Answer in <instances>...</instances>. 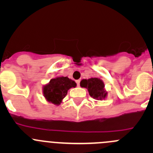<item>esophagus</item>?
I'll use <instances>...</instances> for the list:
<instances>
[{
  "instance_id": "obj_1",
  "label": "esophagus",
  "mask_w": 153,
  "mask_h": 153,
  "mask_svg": "<svg viewBox=\"0 0 153 153\" xmlns=\"http://www.w3.org/2000/svg\"><path fill=\"white\" fill-rule=\"evenodd\" d=\"M80 82H81V80H77V81H76V84L78 86H80Z\"/></svg>"
}]
</instances>
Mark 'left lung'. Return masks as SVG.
Returning a JSON list of instances; mask_svg holds the SVG:
<instances>
[{
	"label": "left lung",
	"instance_id": "8db88e82",
	"mask_svg": "<svg viewBox=\"0 0 153 153\" xmlns=\"http://www.w3.org/2000/svg\"><path fill=\"white\" fill-rule=\"evenodd\" d=\"M81 87L88 89L89 95L97 100H102L106 97L107 92L104 89V84L102 80L97 78H91L89 79H83L80 83Z\"/></svg>",
	"mask_w": 153,
	"mask_h": 153
}]
</instances>
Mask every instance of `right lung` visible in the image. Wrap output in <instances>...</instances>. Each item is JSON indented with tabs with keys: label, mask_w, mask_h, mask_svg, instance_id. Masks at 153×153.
Instances as JSON below:
<instances>
[{
	"label": "right lung",
	"mask_w": 153,
	"mask_h": 153,
	"mask_svg": "<svg viewBox=\"0 0 153 153\" xmlns=\"http://www.w3.org/2000/svg\"><path fill=\"white\" fill-rule=\"evenodd\" d=\"M76 85V83L68 77H57L51 79L49 84L44 86L43 94L49 102L59 105L67 95L68 90Z\"/></svg>",
	"instance_id": "obj_1"
}]
</instances>
